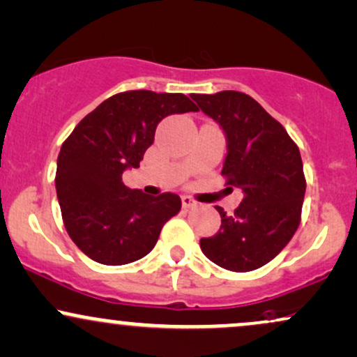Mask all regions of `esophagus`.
Here are the masks:
<instances>
[{"label":"esophagus","instance_id":"obj_1","mask_svg":"<svg viewBox=\"0 0 357 357\" xmlns=\"http://www.w3.org/2000/svg\"><path fill=\"white\" fill-rule=\"evenodd\" d=\"M181 203H183V208H195V206H197V201H195L190 196H183Z\"/></svg>","mask_w":357,"mask_h":357}]
</instances>
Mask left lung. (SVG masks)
Here are the masks:
<instances>
[{
  "label": "left lung",
  "instance_id": "obj_1",
  "mask_svg": "<svg viewBox=\"0 0 357 357\" xmlns=\"http://www.w3.org/2000/svg\"><path fill=\"white\" fill-rule=\"evenodd\" d=\"M225 132L221 174L243 191L241 204L221 227L201 238V251L221 268L246 273L274 259L299 226L306 179L298 146L256 100L239 91L191 94Z\"/></svg>",
  "mask_w": 357,
  "mask_h": 357
}]
</instances>
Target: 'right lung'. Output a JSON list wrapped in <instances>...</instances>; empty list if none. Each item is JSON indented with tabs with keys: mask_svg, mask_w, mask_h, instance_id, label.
Masks as SVG:
<instances>
[{
	"mask_svg": "<svg viewBox=\"0 0 357 357\" xmlns=\"http://www.w3.org/2000/svg\"><path fill=\"white\" fill-rule=\"evenodd\" d=\"M188 111L197 108L181 93H119L84 116L63 143L56 195L68 234L93 261L121 266L141 259L181 209L178 195L130 190L123 173L139 167L160 121Z\"/></svg>",
	"mask_w": 357,
	"mask_h": 357,
	"instance_id": "1",
	"label": "right lung"
}]
</instances>
